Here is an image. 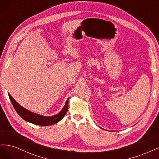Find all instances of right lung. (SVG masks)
<instances>
[{
	"instance_id": "right-lung-1",
	"label": "right lung",
	"mask_w": 159,
	"mask_h": 159,
	"mask_svg": "<svg viewBox=\"0 0 159 159\" xmlns=\"http://www.w3.org/2000/svg\"><path fill=\"white\" fill-rule=\"evenodd\" d=\"M9 98L11 100L12 104L14 107L15 110L16 111L19 116L22 117V119L26 121L32 123V124L38 125H43L47 126L56 124L59 122L60 120L63 118V117L66 114V111L68 110V104H69V98L66 100L65 105L64 106L63 110H61L59 114L55 115L53 116H43L39 114H35L34 112L30 111L24 107L20 106L16 101L15 100L12 96L11 94H8Z\"/></svg>"
}]
</instances>
